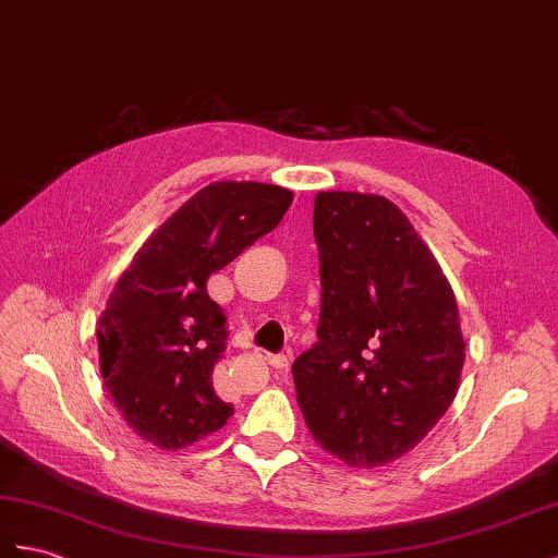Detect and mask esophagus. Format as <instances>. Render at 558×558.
Instances as JSON below:
<instances>
[{"mask_svg": "<svg viewBox=\"0 0 558 558\" xmlns=\"http://www.w3.org/2000/svg\"><path fill=\"white\" fill-rule=\"evenodd\" d=\"M265 360H267L271 366H275V369H279V372H287V369H289V362H291L287 355H267Z\"/></svg>", "mask_w": 558, "mask_h": 558, "instance_id": "1", "label": "esophagus"}]
</instances>
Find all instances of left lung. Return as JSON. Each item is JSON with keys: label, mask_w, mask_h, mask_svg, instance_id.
Instances as JSON below:
<instances>
[{"label": "left lung", "mask_w": 558, "mask_h": 558, "mask_svg": "<svg viewBox=\"0 0 558 558\" xmlns=\"http://www.w3.org/2000/svg\"><path fill=\"white\" fill-rule=\"evenodd\" d=\"M319 341L293 362L312 438L352 469L404 457L452 404L464 336L450 281L386 196L315 198Z\"/></svg>", "instance_id": "obj_1"}]
</instances>
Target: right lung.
<instances>
[{
  "label": "right lung",
  "mask_w": 558,
  "mask_h": 558,
  "mask_svg": "<svg viewBox=\"0 0 558 558\" xmlns=\"http://www.w3.org/2000/svg\"><path fill=\"white\" fill-rule=\"evenodd\" d=\"M293 192L263 182H213L172 213L122 271L97 341L108 396L160 450H182L227 424L213 369L227 348L225 312L208 277L269 234Z\"/></svg>",
  "instance_id": "obj_1"
}]
</instances>
